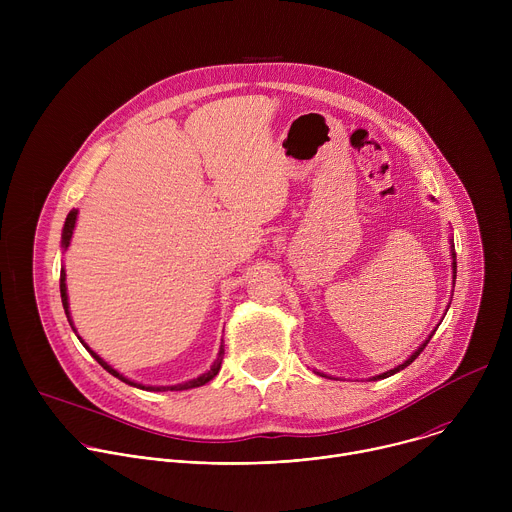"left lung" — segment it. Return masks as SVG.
<instances>
[{"label":"left lung","instance_id":"8db88e82","mask_svg":"<svg viewBox=\"0 0 512 512\" xmlns=\"http://www.w3.org/2000/svg\"><path fill=\"white\" fill-rule=\"evenodd\" d=\"M431 200H435V198H431ZM450 257H452V273H454V275H452V283H456V249H454V237H450ZM448 308H450V306H448ZM446 312H448V310H446ZM442 320H444V318H442ZM440 324H442V322H440ZM440 324H437V326H440ZM437 326H435V330H437ZM435 330H433V332H431V334H429V336H427V338H425V340H423V342H421V344H419V346H417V348L413 350V354H411V356H409L407 360H403L401 364H397V367H395V369H391V371H385V373H381V375H375V377H371L369 381H379V379H387V377H391V375H395V373L403 371L405 367H409V364H411V362H413V360H415V358H417V356H419V354L423 352V348L427 346V342L431 340V336L435 334ZM316 373H318V371H316ZM318 375L326 377L324 373H318ZM328 379H330V377H328Z\"/></svg>","mask_w":512,"mask_h":512}]
</instances>
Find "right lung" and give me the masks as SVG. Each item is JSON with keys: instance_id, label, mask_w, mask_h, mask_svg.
Here are the masks:
<instances>
[{"instance_id": "obj_1", "label": "right lung", "mask_w": 512, "mask_h": 512, "mask_svg": "<svg viewBox=\"0 0 512 512\" xmlns=\"http://www.w3.org/2000/svg\"><path fill=\"white\" fill-rule=\"evenodd\" d=\"M77 216H79V210L77 208H72L68 214H66V221H64V227H62V241H60V247H62V251H66L68 249V245H70V239H72V231H75V227H77ZM60 298H62V308H64V314H66V318H68V324L72 326V330H75V334H77V328H75V324H72V318H70V310H68V294H66V271H64V267L60 269ZM79 336V334H77ZM79 340H81V344L91 352V356L101 364V367L107 371V373H111L113 377H117L119 381H123V383H127V385H131V387H137V389H143V391H186V389H194V387H202V385H206L208 381H212L216 375H218V371H221V364H223V356H225V348H223V342H221V348H218V354H216V358H214V362H212V367L206 371V373H202V375H198L196 379H190V381H184V383H178V385H166V387H158V385H141V383H135V381H131V379H127V377H123L119 371H115L109 362H105L95 350H91V346L79 336Z\"/></svg>"}]
</instances>
